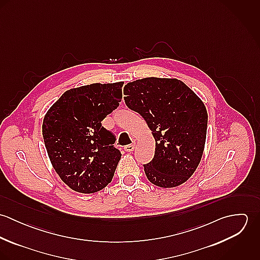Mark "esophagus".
<instances>
[{"label":"esophagus","instance_id":"esophagus-1","mask_svg":"<svg viewBox=\"0 0 260 260\" xmlns=\"http://www.w3.org/2000/svg\"><path fill=\"white\" fill-rule=\"evenodd\" d=\"M125 151H127V152H132V151H134V149H135V143H132V144H129V145H127V146H125Z\"/></svg>","mask_w":260,"mask_h":260}]
</instances>
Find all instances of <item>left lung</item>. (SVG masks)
I'll return each instance as SVG.
<instances>
[{
	"mask_svg": "<svg viewBox=\"0 0 260 260\" xmlns=\"http://www.w3.org/2000/svg\"><path fill=\"white\" fill-rule=\"evenodd\" d=\"M123 93L127 107L144 118L156 142L153 159L143 165L149 181L164 188L184 183L204 150L208 116L203 102L177 79L136 80Z\"/></svg>",
	"mask_w": 260,
	"mask_h": 260,
	"instance_id": "obj_1",
	"label": "left lung"
}]
</instances>
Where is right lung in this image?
I'll return each mask as SVG.
<instances>
[{"instance_id":"add662e5","label":"right lung","mask_w":260,"mask_h":260,"mask_svg":"<svg viewBox=\"0 0 260 260\" xmlns=\"http://www.w3.org/2000/svg\"><path fill=\"white\" fill-rule=\"evenodd\" d=\"M123 82L95 83L66 91L47 112L42 126L51 163L77 192L94 193L112 181L121 152L101 122L119 106Z\"/></svg>"}]
</instances>
